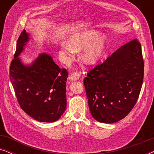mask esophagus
<instances>
[{
    "label": "esophagus",
    "instance_id": "34e87169",
    "mask_svg": "<svg viewBox=\"0 0 154 154\" xmlns=\"http://www.w3.org/2000/svg\"><path fill=\"white\" fill-rule=\"evenodd\" d=\"M81 75H80L79 72H73L70 75V79L71 81H76V80L79 79Z\"/></svg>",
    "mask_w": 154,
    "mask_h": 154
}]
</instances>
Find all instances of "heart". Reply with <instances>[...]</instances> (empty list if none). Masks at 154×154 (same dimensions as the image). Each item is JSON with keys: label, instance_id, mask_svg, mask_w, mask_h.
I'll return each mask as SVG.
<instances>
[{"label": "heart", "instance_id": "b5f03b06", "mask_svg": "<svg viewBox=\"0 0 154 154\" xmlns=\"http://www.w3.org/2000/svg\"><path fill=\"white\" fill-rule=\"evenodd\" d=\"M95 30H87L77 33L69 40V45H62V51L67 60H70L74 52L81 51L87 47L83 54V60L87 64H93L100 60L104 53L106 45V37L97 35Z\"/></svg>", "mask_w": 154, "mask_h": 154}]
</instances>
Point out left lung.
<instances>
[{
	"instance_id": "8db88e82",
	"label": "left lung",
	"mask_w": 154,
	"mask_h": 154,
	"mask_svg": "<svg viewBox=\"0 0 154 154\" xmlns=\"http://www.w3.org/2000/svg\"><path fill=\"white\" fill-rule=\"evenodd\" d=\"M144 69L141 44L134 39L89 71L83 82L96 121L116 123L131 111L140 95Z\"/></svg>"
}]
</instances>
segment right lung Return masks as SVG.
Masks as SVG:
<instances>
[{"mask_svg":"<svg viewBox=\"0 0 154 154\" xmlns=\"http://www.w3.org/2000/svg\"><path fill=\"white\" fill-rule=\"evenodd\" d=\"M29 41V34L24 29L10 66V81L25 113L38 121L54 122L66 109L68 72L46 53L40 54L31 65L23 64L18 57Z\"/></svg>","mask_w":154,"mask_h":154,"instance_id":"obj_1","label":"right lung"}]
</instances>
